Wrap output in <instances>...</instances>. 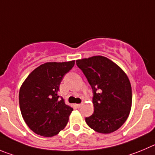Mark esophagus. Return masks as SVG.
Returning <instances> with one entry per match:
<instances>
[{"label": "esophagus", "instance_id": "obj_1", "mask_svg": "<svg viewBox=\"0 0 155 155\" xmlns=\"http://www.w3.org/2000/svg\"><path fill=\"white\" fill-rule=\"evenodd\" d=\"M82 103H81V104H76V107H77L78 108H81V107H82Z\"/></svg>", "mask_w": 155, "mask_h": 155}]
</instances>
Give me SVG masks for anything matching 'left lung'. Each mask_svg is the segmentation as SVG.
I'll return each instance as SVG.
<instances>
[{
    "instance_id": "1",
    "label": "left lung",
    "mask_w": 155,
    "mask_h": 155,
    "mask_svg": "<svg viewBox=\"0 0 155 155\" xmlns=\"http://www.w3.org/2000/svg\"><path fill=\"white\" fill-rule=\"evenodd\" d=\"M93 92L94 113L86 118L94 131L109 134L118 130L129 115L132 92L126 73L102 56L76 60Z\"/></svg>"
}]
</instances>
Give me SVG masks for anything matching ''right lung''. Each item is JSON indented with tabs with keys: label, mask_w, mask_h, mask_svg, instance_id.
Wrapping results in <instances>:
<instances>
[{
	"label": "right lung",
	"mask_w": 155,
	"mask_h": 155,
	"mask_svg": "<svg viewBox=\"0 0 155 155\" xmlns=\"http://www.w3.org/2000/svg\"><path fill=\"white\" fill-rule=\"evenodd\" d=\"M75 60L50 62L29 74L19 92L21 115L27 126L37 134L53 137L64 129L73 108L58 94L63 76Z\"/></svg>",
	"instance_id": "right-lung-1"
}]
</instances>
